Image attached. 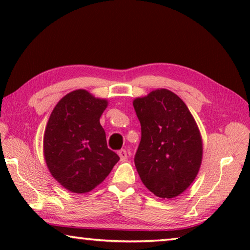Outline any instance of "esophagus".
Here are the masks:
<instances>
[{"instance_id":"esophagus-1","label":"esophagus","mask_w":250,"mask_h":250,"mask_svg":"<svg viewBox=\"0 0 250 250\" xmlns=\"http://www.w3.org/2000/svg\"><path fill=\"white\" fill-rule=\"evenodd\" d=\"M118 154H119L121 161H125L126 159H128V154H126V151L125 149L119 150V152H118Z\"/></svg>"}]
</instances>
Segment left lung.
Wrapping results in <instances>:
<instances>
[{
	"mask_svg": "<svg viewBox=\"0 0 250 250\" xmlns=\"http://www.w3.org/2000/svg\"><path fill=\"white\" fill-rule=\"evenodd\" d=\"M141 125L134 164L142 183L161 198L183 193L200 171L203 142L184 101L167 89L133 100Z\"/></svg>",
	"mask_w": 250,
	"mask_h": 250,
	"instance_id": "obj_1",
	"label": "left lung"
}]
</instances>
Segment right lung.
<instances>
[{
    "mask_svg": "<svg viewBox=\"0 0 250 250\" xmlns=\"http://www.w3.org/2000/svg\"><path fill=\"white\" fill-rule=\"evenodd\" d=\"M108 101L83 89L58 101L46 125L44 156L50 174L73 193L99 185L120 160L108 149L100 117Z\"/></svg>",
    "mask_w": 250,
    "mask_h": 250,
    "instance_id": "right-lung-1",
    "label": "right lung"
}]
</instances>
